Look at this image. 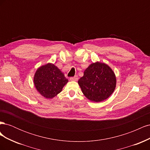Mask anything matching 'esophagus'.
<instances>
[{"label":"esophagus","instance_id":"esophagus-1","mask_svg":"<svg viewBox=\"0 0 150 150\" xmlns=\"http://www.w3.org/2000/svg\"><path fill=\"white\" fill-rule=\"evenodd\" d=\"M70 80L71 81H76L78 80V77L77 76H75L74 77H71L70 78Z\"/></svg>","mask_w":150,"mask_h":150}]
</instances>
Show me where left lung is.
Listing matches in <instances>:
<instances>
[{
    "label": "left lung",
    "instance_id": "left-lung-1",
    "mask_svg": "<svg viewBox=\"0 0 150 150\" xmlns=\"http://www.w3.org/2000/svg\"><path fill=\"white\" fill-rule=\"evenodd\" d=\"M78 84L84 96L93 102H100L110 96L115 91L116 79L107 64L93 63L84 72Z\"/></svg>",
    "mask_w": 150,
    "mask_h": 150
}]
</instances>
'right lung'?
Returning <instances> with one entry per match:
<instances>
[{
	"label": "right lung",
	"instance_id": "obj_1",
	"mask_svg": "<svg viewBox=\"0 0 150 150\" xmlns=\"http://www.w3.org/2000/svg\"><path fill=\"white\" fill-rule=\"evenodd\" d=\"M67 82L64 74L51 63L38 68L34 77L35 88L42 96L48 99L61 93Z\"/></svg>",
	"mask_w": 150,
	"mask_h": 150
}]
</instances>
